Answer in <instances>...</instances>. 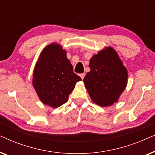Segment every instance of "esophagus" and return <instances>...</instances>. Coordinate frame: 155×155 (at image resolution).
<instances>
[{"label":"esophagus","instance_id":"34e87169","mask_svg":"<svg viewBox=\"0 0 155 155\" xmlns=\"http://www.w3.org/2000/svg\"><path fill=\"white\" fill-rule=\"evenodd\" d=\"M80 78H82V79H84V76H85V73H81V74H80Z\"/></svg>","mask_w":155,"mask_h":155}]
</instances>
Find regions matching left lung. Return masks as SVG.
<instances>
[{
  "mask_svg": "<svg viewBox=\"0 0 155 155\" xmlns=\"http://www.w3.org/2000/svg\"><path fill=\"white\" fill-rule=\"evenodd\" d=\"M89 66L83 82L92 100L101 107L114 104L128 82V72L117 53L105 48L92 57Z\"/></svg>",
  "mask_w": 155,
  "mask_h": 155,
  "instance_id": "8db88e82",
  "label": "left lung"
}]
</instances>
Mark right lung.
Segmentation results:
<instances>
[{
	"label": "right lung",
	"instance_id": "1",
	"mask_svg": "<svg viewBox=\"0 0 155 155\" xmlns=\"http://www.w3.org/2000/svg\"><path fill=\"white\" fill-rule=\"evenodd\" d=\"M81 78L73 73L66 51L58 44L46 46L33 73L32 84L44 104L58 108L68 99L76 82Z\"/></svg>",
	"mask_w": 155,
	"mask_h": 155
}]
</instances>
